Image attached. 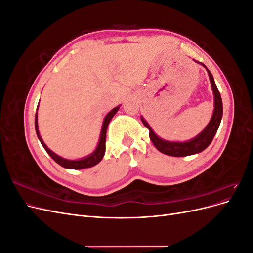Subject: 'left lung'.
<instances>
[{
    "instance_id": "1",
    "label": "left lung",
    "mask_w": 253,
    "mask_h": 253,
    "mask_svg": "<svg viewBox=\"0 0 253 253\" xmlns=\"http://www.w3.org/2000/svg\"><path fill=\"white\" fill-rule=\"evenodd\" d=\"M204 65V64H203ZM205 66V65H204ZM206 67V66H205ZM207 70V67H206ZM209 78L211 81V86L213 89V94H214V112L212 115V118L209 122V125L205 127L204 131L196 136L195 138L192 140L187 141V142H170V141H166L160 139L159 137L152 131V128L150 126L147 124L143 118H141L142 124L144 125L145 127L149 128V136L150 139L153 142V144L155 145V148L159 151L164 153L166 155L169 156H174V157H183V156H188V155H193L196 154V153L203 152L206 148L209 147V144L212 142L214 136H215L221 117H223V102H221V97L219 91L217 89V86L215 82H214L213 76L210 73L209 70Z\"/></svg>"
}]
</instances>
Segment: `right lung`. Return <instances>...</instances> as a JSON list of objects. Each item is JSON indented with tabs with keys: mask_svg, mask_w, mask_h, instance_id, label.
I'll use <instances>...</instances> for the list:
<instances>
[{
	"mask_svg": "<svg viewBox=\"0 0 253 253\" xmlns=\"http://www.w3.org/2000/svg\"><path fill=\"white\" fill-rule=\"evenodd\" d=\"M119 110V106L117 108L113 109L108 115H106V117L104 118L103 121V126H102V129H101V135H100V140H99L98 143V147L95 150V152L93 154H90L89 156L80 159V160H68V159H64L62 157L58 156L57 154H55L52 151H50L47 147L46 144H45L42 140V138L40 137L39 134V129H38V116H37V113H36V118H35V127H36V132L38 135V138H39L40 142L42 143L43 148L45 149L48 153V155L55 160V162L60 165L61 167L66 168V169H74V170H80V169H86V168H90V167H94L97 164H99L101 162V159L104 156V153H105V139H106V128H108V126L110 124L111 119L113 118V116L115 114L117 113V111Z\"/></svg>",
	"mask_w": 253,
	"mask_h": 253,
	"instance_id": "1",
	"label": "right lung"
}]
</instances>
